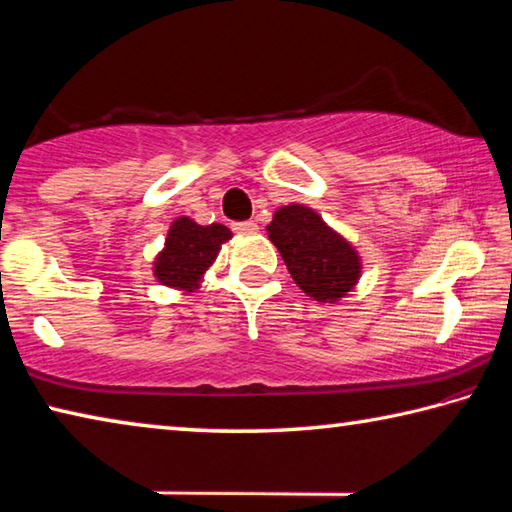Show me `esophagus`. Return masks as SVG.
Here are the masks:
<instances>
[{"mask_svg":"<svg viewBox=\"0 0 512 512\" xmlns=\"http://www.w3.org/2000/svg\"><path fill=\"white\" fill-rule=\"evenodd\" d=\"M232 230H235L237 235H255L259 228L255 221H239V223H232Z\"/></svg>","mask_w":512,"mask_h":512,"instance_id":"1","label":"esophagus"}]
</instances>
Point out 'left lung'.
<instances>
[{"label": "left lung", "mask_w": 512, "mask_h": 512, "mask_svg": "<svg viewBox=\"0 0 512 512\" xmlns=\"http://www.w3.org/2000/svg\"><path fill=\"white\" fill-rule=\"evenodd\" d=\"M266 230L293 282L309 298L336 302L354 289L361 275L359 253L311 207L298 203L280 207Z\"/></svg>", "instance_id": "1"}]
</instances>
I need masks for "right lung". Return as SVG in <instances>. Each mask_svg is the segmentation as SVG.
<instances>
[{"mask_svg": "<svg viewBox=\"0 0 512 512\" xmlns=\"http://www.w3.org/2000/svg\"><path fill=\"white\" fill-rule=\"evenodd\" d=\"M230 237L232 232L221 223L198 225L189 216H180L171 223L164 248L155 257L153 275L160 284L192 293Z\"/></svg>", "mask_w": 512, "mask_h": 512, "instance_id": "right-lung-1", "label": "right lung"}]
</instances>
